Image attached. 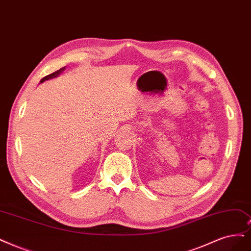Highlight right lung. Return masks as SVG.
Wrapping results in <instances>:
<instances>
[{"mask_svg": "<svg viewBox=\"0 0 251 251\" xmlns=\"http://www.w3.org/2000/svg\"><path fill=\"white\" fill-rule=\"evenodd\" d=\"M64 69H65V67H64V68H61V69H59V70H57V71H54V72H52V73H50V74H49V75L44 76V77L40 80V82H42V81H44V80H46V79H50V78H52V77L58 76L59 74H60L62 71H64Z\"/></svg>", "mask_w": 251, "mask_h": 251, "instance_id": "right-lung-1", "label": "right lung"}]
</instances>
